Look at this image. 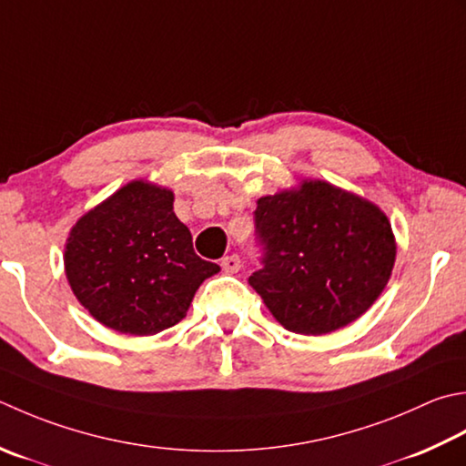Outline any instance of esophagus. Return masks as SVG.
I'll return each mask as SVG.
<instances>
[{"label":"esophagus","instance_id":"esophagus-1","mask_svg":"<svg viewBox=\"0 0 466 466\" xmlns=\"http://www.w3.org/2000/svg\"><path fill=\"white\" fill-rule=\"evenodd\" d=\"M242 267V260L238 254H230V257H224L222 258V268L226 272H238Z\"/></svg>","mask_w":466,"mask_h":466}]
</instances>
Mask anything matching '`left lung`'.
I'll return each instance as SVG.
<instances>
[{
	"label": "left lung",
	"instance_id": "8db88e82",
	"mask_svg": "<svg viewBox=\"0 0 466 466\" xmlns=\"http://www.w3.org/2000/svg\"><path fill=\"white\" fill-rule=\"evenodd\" d=\"M262 268L250 287L293 333L321 335L355 321L388 285L396 260L380 208L325 181L258 199Z\"/></svg>",
	"mask_w": 466,
	"mask_h": 466
}]
</instances>
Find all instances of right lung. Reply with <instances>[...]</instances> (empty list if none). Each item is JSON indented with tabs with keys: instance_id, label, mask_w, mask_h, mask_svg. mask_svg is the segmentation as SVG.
Here are the masks:
<instances>
[{
	"instance_id": "add662e5",
	"label": "right lung",
	"mask_w": 466,
	"mask_h": 466,
	"mask_svg": "<svg viewBox=\"0 0 466 466\" xmlns=\"http://www.w3.org/2000/svg\"><path fill=\"white\" fill-rule=\"evenodd\" d=\"M66 277L90 315L118 333L155 335L186 317L220 267L199 258L169 189L133 181L72 228Z\"/></svg>"
}]
</instances>
